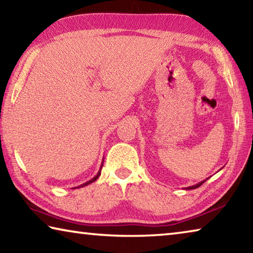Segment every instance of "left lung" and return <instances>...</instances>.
Segmentation results:
<instances>
[{"instance_id": "1", "label": "left lung", "mask_w": 253, "mask_h": 253, "mask_svg": "<svg viewBox=\"0 0 253 253\" xmlns=\"http://www.w3.org/2000/svg\"><path fill=\"white\" fill-rule=\"evenodd\" d=\"M208 179V178H207ZM207 179H204V181H202V182H200V183H198V184H195V185H192V186H188V187H186V190H194V188H198V187H200L201 185H202V184L207 181Z\"/></svg>"}]
</instances>
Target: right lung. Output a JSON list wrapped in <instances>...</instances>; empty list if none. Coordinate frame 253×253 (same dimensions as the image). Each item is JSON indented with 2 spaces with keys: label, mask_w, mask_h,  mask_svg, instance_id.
<instances>
[{
  "label": "right lung",
  "mask_w": 253,
  "mask_h": 253,
  "mask_svg": "<svg viewBox=\"0 0 253 253\" xmlns=\"http://www.w3.org/2000/svg\"><path fill=\"white\" fill-rule=\"evenodd\" d=\"M102 162H104V161H102ZM102 164H104V163H101V166H100V169H99V172H98V173H97V175H96V176H95V177H92L91 179H89V181H88V182H85V183H84V184H81V185H79V186H77V187H78V188H80V187H84V186H85V185H89V184H90V183H92V182H95V181H96V179H97L98 177H99V176H100V174H101V169H102ZM72 188H76V187H72Z\"/></svg>",
  "instance_id": "1"
}]
</instances>
